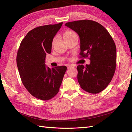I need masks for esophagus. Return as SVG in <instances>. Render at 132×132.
I'll return each mask as SVG.
<instances>
[{
  "label": "esophagus",
  "instance_id": "esophagus-1",
  "mask_svg": "<svg viewBox=\"0 0 132 132\" xmlns=\"http://www.w3.org/2000/svg\"><path fill=\"white\" fill-rule=\"evenodd\" d=\"M73 67V66L72 65H68L67 66V68H68V69H69L70 68H72Z\"/></svg>",
  "mask_w": 132,
  "mask_h": 132
}]
</instances>
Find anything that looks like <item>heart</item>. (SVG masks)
<instances>
[{"label":"heart","mask_w":132,"mask_h":132,"mask_svg":"<svg viewBox=\"0 0 132 132\" xmlns=\"http://www.w3.org/2000/svg\"><path fill=\"white\" fill-rule=\"evenodd\" d=\"M76 34L72 30H67L64 32V33L63 34V37L64 39H65V41H67L70 39L71 37H73L74 35H75ZM56 42V38H53L52 42V45L54 46V44Z\"/></svg>","instance_id":"obj_1"}]
</instances>
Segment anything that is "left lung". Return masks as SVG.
<instances>
[{"instance_id": "1", "label": "left lung", "mask_w": 132, "mask_h": 132, "mask_svg": "<svg viewBox=\"0 0 132 132\" xmlns=\"http://www.w3.org/2000/svg\"><path fill=\"white\" fill-rule=\"evenodd\" d=\"M65 25L79 36L80 58L90 60V64L77 67L80 87L89 93H100L112 80L116 67V47L112 37L100 23L90 20L69 22Z\"/></svg>"}]
</instances>
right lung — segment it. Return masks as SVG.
<instances>
[{"instance_id":"1","label":"right lung","mask_w":132,"mask_h":132,"mask_svg":"<svg viewBox=\"0 0 132 132\" xmlns=\"http://www.w3.org/2000/svg\"><path fill=\"white\" fill-rule=\"evenodd\" d=\"M63 22L38 26L25 36L18 51L16 63L23 85L35 97L48 100L59 90L66 66L50 68L45 65L47 53H51L52 42Z\"/></svg>"}]
</instances>
